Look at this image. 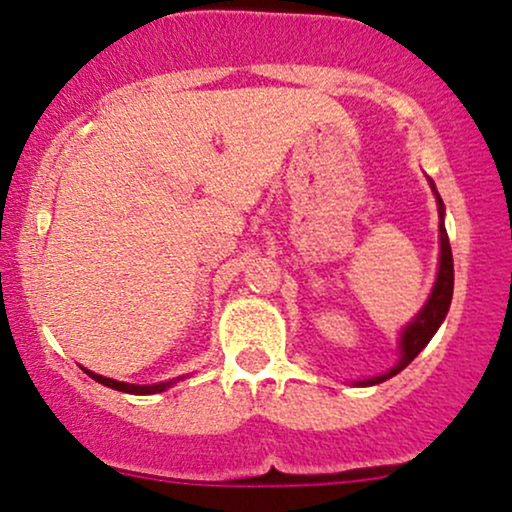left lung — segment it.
<instances>
[{
	"mask_svg": "<svg viewBox=\"0 0 512 512\" xmlns=\"http://www.w3.org/2000/svg\"><path fill=\"white\" fill-rule=\"evenodd\" d=\"M431 187H433V192H436V185H433V182H431ZM436 199H438V214H440V226H438L440 228V264H438V276H436V284H433L431 296H428V301L424 308H421V313L416 315L407 327H404L402 339H399L397 366L392 370H387V373H383V375H375V378L361 380L358 385L385 383V380H390L392 375H397L399 370L407 368L409 363L421 354V349L431 342V337L438 332V327L443 325L445 315H448L450 301H452V284H455V269H452V250H450L448 231H445V223H443L445 207H443V199H440L438 192H436Z\"/></svg>",
	"mask_w": 512,
	"mask_h": 512,
	"instance_id": "1",
	"label": "left lung"
}]
</instances>
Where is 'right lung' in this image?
<instances>
[{"label": "right lung", "instance_id": "add662e5", "mask_svg": "<svg viewBox=\"0 0 512 512\" xmlns=\"http://www.w3.org/2000/svg\"><path fill=\"white\" fill-rule=\"evenodd\" d=\"M86 373L91 375V378L96 380V383H101L105 387H113V390H120V392H129V395H156V392L168 390L170 385L178 383V380H182V378H175V380H168V383H158V385H132V383H120V380H113V378H103V375L91 373V370H86Z\"/></svg>", "mask_w": 512, "mask_h": 512}]
</instances>
